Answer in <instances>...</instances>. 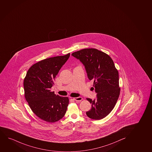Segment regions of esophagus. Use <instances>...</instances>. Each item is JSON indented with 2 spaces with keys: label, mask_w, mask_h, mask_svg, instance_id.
<instances>
[{
  "label": "esophagus",
  "mask_w": 152,
  "mask_h": 152,
  "mask_svg": "<svg viewBox=\"0 0 152 152\" xmlns=\"http://www.w3.org/2000/svg\"><path fill=\"white\" fill-rule=\"evenodd\" d=\"M73 100L75 101H81L83 100V98L82 97H77V98H73Z\"/></svg>",
  "instance_id": "esophagus-1"
}]
</instances>
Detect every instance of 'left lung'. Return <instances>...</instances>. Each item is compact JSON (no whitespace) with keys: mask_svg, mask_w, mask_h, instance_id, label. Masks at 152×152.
I'll list each match as a JSON object with an SVG mask.
<instances>
[{"mask_svg":"<svg viewBox=\"0 0 152 152\" xmlns=\"http://www.w3.org/2000/svg\"><path fill=\"white\" fill-rule=\"evenodd\" d=\"M71 55L84 65L88 78L94 82L97 94L94 100L86 99L91 104L87 115L92 119H102L112 112L119 96L117 69L110 56L96 49H84Z\"/></svg>","mask_w":152,"mask_h":152,"instance_id":"8db88e82","label":"left lung"}]
</instances>
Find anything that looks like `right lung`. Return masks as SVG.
Listing matches in <instances>:
<instances>
[{
  "label": "right lung",
  "instance_id": "1",
  "mask_svg": "<svg viewBox=\"0 0 152 152\" xmlns=\"http://www.w3.org/2000/svg\"><path fill=\"white\" fill-rule=\"evenodd\" d=\"M69 56L68 53L40 61L29 68L24 79L25 96L30 107L38 117L48 122L60 120L67 111L68 98L56 95L51 88Z\"/></svg>",
  "mask_w": 152,
  "mask_h": 152
}]
</instances>
